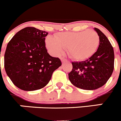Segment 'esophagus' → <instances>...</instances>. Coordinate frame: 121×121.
Here are the masks:
<instances>
[{"label":"esophagus","instance_id":"obj_1","mask_svg":"<svg viewBox=\"0 0 121 121\" xmlns=\"http://www.w3.org/2000/svg\"><path fill=\"white\" fill-rule=\"evenodd\" d=\"M60 60H61L62 62H65L67 61V60L66 59L64 58V57H61V58H60Z\"/></svg>","mask_w":121,"mask_h":121}]
</instances>
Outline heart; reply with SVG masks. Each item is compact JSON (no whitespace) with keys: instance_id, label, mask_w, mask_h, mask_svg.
<instances>
[{"instance_id":"1","label":"heart","mask_w":121,"mask_h":121,"mask_svg":"<svg viewBox=\"0 0 121 121\" xmlns=\"http://www.w3.org/2000/svg\"><path fill=\"white\" fill-rule=\"evenodd\" d=\"M99 44V37L94 31L64 32L54 37L48 36L46 45L54 55H60L64 49H68L70 57L76 60H84L90 58L96 51Z\"/></svg>"}]
</instances>
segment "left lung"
Masks as SVG:
<instances>
[{
  "mask_svg": "<svg viewBox=\"0 0 121 121\" xmlns=\"http://www.w3.org/2000/svg\"><path fill=\"white\" fill-rule=\"evenodd\" d=\"M94 30L99 36L98 50L85 61L72 62V71L68 74L73 85L87 90L98 89L105 85L114 69L113 47L101 31L96 28Z\"/></svg>",
  "mask_w": 121,
  "mask_h": 121,
  "instance_id": "obj_1",
  "label": "left lung"
}]
</instances>
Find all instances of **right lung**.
Segmentation results:
<instances>
[{
  "instance_id": "obj_1",
  "label": "right lung",
  "mask_w": 121,
  "mask_h": 121,
  "mask_svg": "<svg viewBox=\"0 0 121 121\" xmlns=\"http://www.w3.org/2000/svg\"><path fill=\"white\" fill-rule=\"evenodd\" d=\"M48 33L34 27L22 29L7 45L4 65L6 74L17 87L24 91L42 88L54 70L61 66L58 57H52L45 47Z\"/></svg>"
}]
</instances>
